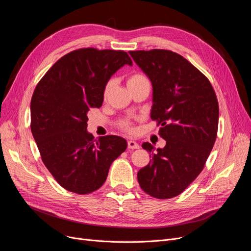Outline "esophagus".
<instances>
[{"instance_id": "obj_1", "label": "esophagus", "mask_w": 251, "mask_h": 251, "mask_svg": "<svg viewBox=\"0 0 251 251\" xmlns=\"http://www.w3.org/2000/svg\"><path fill=\"white\" fill-rule=\"evenodd\" d=\"M128 149L129 150H137V149H139V146L137 142H135L133 140H129L128 141Z\"/></svg>"}]
</instances>
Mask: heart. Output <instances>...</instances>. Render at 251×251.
<instances>
[{
    "instance_id": "heart-1",
    "label": "heart",
    "mask_w": 251,
    "mask_h": 251,
    "mask_svg": "<svg viewBox=\"0 0 251 251\" xmlns=\"http://www.w3.org/2000/svg\"><path fill=\"white\" fill-rule=\"evenodd\" d=\"M127 86L129 88V90H133L135 89L136 87L140 86L141 84L146 83V82H149L147 77L144 76L143 74L141 73H138V72H134L132 74H130L128 77H127ZM113 86H114V80L113 79H110V80L107 81V83H105L104 87H103V91H102V98L103 100H107L110 92L112 91L113 89ZM134 122L132 119L130 118H124V119H121L120 121L118 122V126L119 128H120L121 130L125 131V132L127 133H130L132 134L135 132V128H134Z\"/></svg>"
}]
</instances>
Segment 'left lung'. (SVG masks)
Instances as JSON below:
<instances>
[{"label": "left lung", "instance_id": "1", "mask_svg": "<svg viewBox=\"0 0 251 251\" xmlns=\"http://www.w3.org/2000/svg\"><path fill=\"white\" fill-rule=\"evenodd\" d=\"M151 79L153 89L151 120L161 126L164 149L144 142L149 165L137 173L141 189L159 200L185 190L204 168L215 144L219 102L207 77L184 57L169 50H130Z\"/></svg>", "mask_w": 251, "mask_h": 251}]
</instances>
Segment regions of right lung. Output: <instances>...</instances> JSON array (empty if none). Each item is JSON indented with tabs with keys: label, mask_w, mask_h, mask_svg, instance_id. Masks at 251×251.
I'll list each match as a JSON object with an SVG mask.
<instances>
[{
	"label": "right lung",
	"mask_w": 251,
	"mask_h": 251,
	"mask_svg": "<svg viewBox=\"0 0 251 251\" xmlns=\"http://www.w3.org/2000/svg\"><path fill=\"white\" fill-rule=\"evenodd\" d=\"M125 64L132 60L121 50L78 49L52 65L33 91L31 132L45 166L66 190H98L127 149L120 136L95 139L86 131L87 112L101 107L105 83Z\"/></svg>",
	"instance_id": "1"
}]
</instances>
